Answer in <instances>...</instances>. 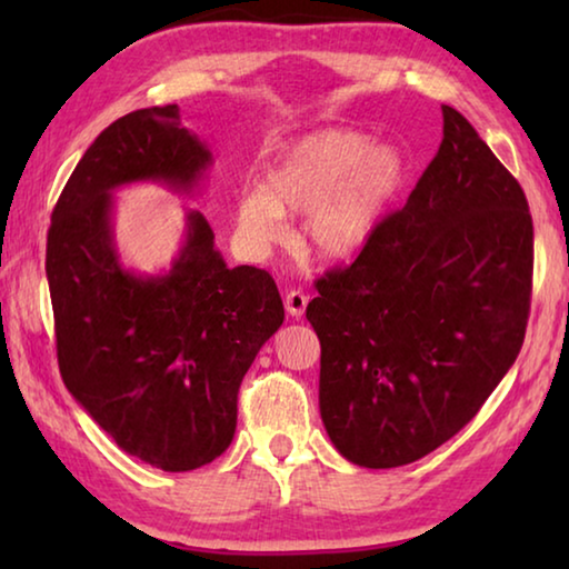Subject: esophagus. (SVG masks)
Here are the masks:
<instances>
[{"label": "esophagus", "instance_id": "obj_1", "mask_svg": "<svg viewBox=\"0 0 569 569\" xmlns=\"http://www.w3.org/2000/svg\"><path fill=\"white\" fill-rule=\"evenodd\" d=\"M306 306H308V296L303 291H296V288H293V291L286 293V311L291 313L293 319H301Z\"/></svg>", "mask_w": 569, "mask_h": 569}]
</instances>
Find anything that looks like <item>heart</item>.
<instances>
[{"mask_svg": "<svg viewBox=\"0 0 569 569\" xmlns=\"http://www.w3.org/2000/svg\"><path fill=\"white\" fill-rule=\"evenodd\" d=\"M407 180L401 150L361 132L329 128L291 142L238 200L236 226L248 246L271 248L288 236L286 213L306 216L301 240L316 261L359 256Z\"/></svg>", "mask_w": 569, "mask_h": 569, "instance_id": "b5f03b06", "label": "heart"}]
</instances>
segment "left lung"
Instances as JSON below:
<instances>
[{"label":"left lung","instance_id":"8db88e82","mask_svg":"<svg viewBox=\"0 0 569 569\" xmlns=\"http://www.w3.org/2000/svg\"><path fill=\"white\" fill-rule=\"evenodd\" d=\"M407 206L381 220L306 308L321 341V419L359 467L411 465L477 417L522 349L532 216L512 172L465 114Z\"/></svg>","mask_w":569,"mask_h":569}]
</instances>
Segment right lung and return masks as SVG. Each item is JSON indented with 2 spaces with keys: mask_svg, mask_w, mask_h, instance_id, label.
<instances>
[{
  "mask_svg": "<svg viewBox=\"0 0 569 569\" xmlns=\"http://www.w3.org/2000/svg\"><path fill=\"white\" fill-rule=\"evenodd\" d=\"M210 160L178 104L134 110L77 162L47 230L64 387L114 445L162 471L198 469L230 447L240 381L283 323L271 273L228 268L198 210L168 273L120 266L112 190L140 180L190 190Z\"/></svg>",
  "mask_w": 569,
  "mask_h": 569,
  "instance_id": "1",
  "label": "right lung"
}]
</instances>
